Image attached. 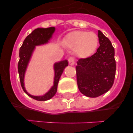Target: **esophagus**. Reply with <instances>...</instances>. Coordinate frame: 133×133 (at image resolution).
Wrapping results in <instances>:
<instances>
[{
    "label": "esophagus",
    "mask_w": 133,
    "mask_h": 133,
    "mask_svg": "<svg viewBox=\"0 0 133 133\" xmlns=\"http://www.w3.org/2000/svg\"><path fill=\"white\" fill-rule=\"evenodd\" d=\"M69 63L70 65H73V64H75V58H74L73 57H70V58H69Z\"/></svg>",
    "instance_id": "1"
}]
</instances>
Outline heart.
<instances>
[{
  "label": "heart",
  "mask_w": 133,
  "mask_h": 133,
  "mask_svg": "<svg viewBox=\"0 0 133 133\" xmlns=\"http://www.w3.org/2000/svg\"><path fill=\"white\" fill-rule=\"evenodd\" d=\"M64 43L79 58H87L96 51L98 44V36L92 32L75 30L68 34Z\"/></svg>",
  "instance_id": "obj_1"
}]
</instances>
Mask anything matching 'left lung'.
<instances>
[{"instance_id": "1", "label": "left lung", "mask_w": 133, "mask_h": 133, "mask_svg": "<svg viewBox=\"0 0 133 133\" xmlns=\"http://www.w3.org/2000/svg\"><path fill=\"white\" fill-rule=\"evenodd\" d=\"M100 46L90 57L81 58L76 66L77 84L82 94L95 98L108 92L116 72L115 49L107 37L98 31Z\"/></svg>"}]
</instances>
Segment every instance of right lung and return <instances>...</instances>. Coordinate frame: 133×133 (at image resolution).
I'll return each mask as SVG.
<instances>
[{
	"label": "right lung",
	"instance_id": "1",
	"mask_svg": "<svg viewBox=\"0 0 133 133\" xmlns=\"http://www.w3.org/2000/svg\"><path fill=\"white\" fill-rule=\"evenodd\" d=\"M55 31V27H49L46 29H43V28L36 29L26 37L23 43V45L20 48V59L18 64V70L21 87L23 88L24 92L28 96L36 101H45L50 99L55 96L57 91V87L60 78L63 74L64 69L68 66L67 60H64L55 63L54 64L55 77H54L53 85L50 88V90L43 96H33L29 94L25 89L24 83V75L32 55L36 48V46L43 45L49 43L50 38H52Z\"/></svg>",
	"mask_w": 133,
	"mask_h": 133
}]
</instances>
